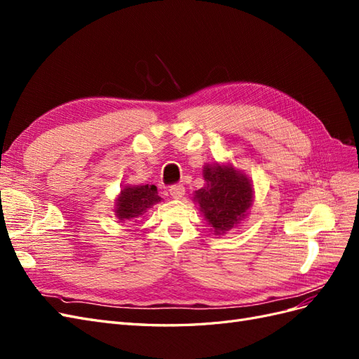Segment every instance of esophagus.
Instances as JSON below:
<instances>
[{"mask_svg":"<svg viewBox=\"0 0 359 359\" xmlns=\"http://www.w3.org/2000/svg\"><path fill=\"white\" fill-rule=\"evenodd\" d=\"M169 193L173 199H181L184 196V193H186V189H184L181 184H175V186H172L169 189Z\"/></svg>","mask_w":359,"mask_h":359,"instance_id":"esophagus-1","label":"esophagus"}]
</instances>
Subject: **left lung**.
<instances>
[{
	"label": "left lung",
	"mask_w": 359,
	"mask_h": 359,
	"mask_svg": "<svg viewBox=\"0 0 359 359\" xmlns=\"http://www.w3.org/2000/svg\"><path fill=\"white\" fill-rule=\"evenodd\" d=\"M205 187L194 191V201L215 235L226 233L247 215L253 202V184L232 165H206Z\"/></svg>",
	"instance_id": "left-lung-1"
}]
</instances>
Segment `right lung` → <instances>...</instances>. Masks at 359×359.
Wrapping results in <instances>:
<instances>
[{
  "label": "right lung",
  "mask_w": 359,
  "mask_h": 359,
  "mask_svg": "<svg viewBox=\"0 0 359 359\" xmlns=\"http://www.w3.org/2000/svg\"><path fill=\"white\" fill-rule=\"evenodd\" d=\"M160 201L156 186H126L116 199L115 214L121 222L133 220Z\"/></svg>",
  "instance_id": "add662e5"
}]
</instances>
